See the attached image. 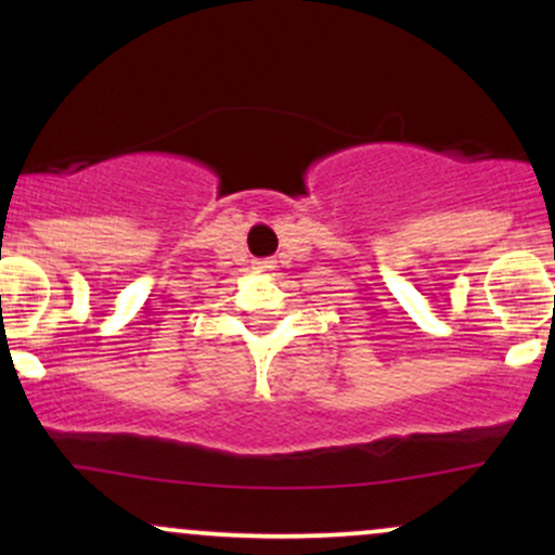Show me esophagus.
<instances>
[{"label":"esophagus","mask_w":555,"mask_h":555,"mask_svg":"<svg viewBox=\"0 0 555 555\" xmlns=\"http://www.w3.org/2000/svg\"><path fill=\"white\" fill-rule=\"evenodd\" d=\"M253 269H256V271H271L273 260L271 258H260V260H256V263H253Z\"/></svg>","instance_id":"34e87169"}]
</instances>
